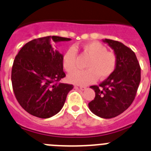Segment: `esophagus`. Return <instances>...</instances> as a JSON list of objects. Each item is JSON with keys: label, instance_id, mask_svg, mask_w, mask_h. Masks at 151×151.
Masks as SVG:
<instances>
[{"label": "esophagus", "instance_id": "34e87169", "mask_svg": "<svg viewBox=\"0 0 151 151\" xmlns=\"http://www.w3.org/2000/svg\"><path fill=\"white\" fill-rule=\"evenodd\" d=\"M76 87L77 88H79L82 91H84L86 89V87H85V86H76Z\"/></svg>", "mask_w": 151, "mask_h": 151}]
</instances>
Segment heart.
<instances>
[{
    "instance_id": "1",
    "label": "heart",
    "mask_w": 151,
    "mask_h": 151,
    "mask_svg": "<svg viewBox=\"0 0 151 151\" xmlns=\"http://www.w3.org/2000/svg\"><path fill=\"white\" fill-rule=\"evenodd\" d=\"M85 54L90 57L85 64L88 68L83 70H76L68 76V81L77 85H86L100 79H105L115 71L117 57L106 47L99 41H90L82 47ZM76 47H70L63 55L62 65L64 70L71 73L76 68L77 51Z\"/></svg>"
}]
</instances>
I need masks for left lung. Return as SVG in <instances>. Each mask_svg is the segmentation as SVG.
Masks as SVG:
<instances>
[{
	"label": "left lung",
	"mask_w": 151,
	"mask_h": 151,
	"mask_svg": "<svg viewBox=\"0 0 151 151\" xmlns=\"http://www.w3.org/2000/svg\"><path fill=\"white\" fill-rule=\"evenodd\" d=\"M114 50L117 57L115 71L99 85L91 86L95 97L88 103L91 111L104 119L116 117L130 106L141 82V67L132 50L123 44L104 40Z\"/></svg>",
	"instance_id": "8db88e82"
}]
</instances>
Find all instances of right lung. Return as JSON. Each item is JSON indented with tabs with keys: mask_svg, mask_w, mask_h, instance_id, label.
I'll return each mask as SVG.
<instances>
[{
	"mask_svg": "<svg viewBox=\"0 0 151 151\" xmlns=\"http://www.w3.org/2000/svg\"><path fill=\"white\" fill-rule=\"evenodd\" d=\"M47 36L26 43L16 56L11 72L13 90L20 106L31 115L46 119L59 113L73 85L61 83L66 76L63 55L52 41H70Z\"/></svg>",
	"mask_w": 151,
	"mask_h": 151,
	"instance_id": "obj_1",
	"label": "right lung"
}]
</instances>
